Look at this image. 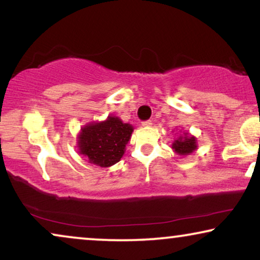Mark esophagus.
<instances>
[{
    "instance_id": "1",
    "label": "esophagus",
    "mask_w": 260,
    "mask_h": 260,
    "mask_svg": "<svg viewBox=\"0 0 260 260\" xmlns=\"http://www.w3.org/2000/svg\"><path fill=\"white\" fill-rule=\"evenodd\" d=\"M151 120H145V122H142V125L143 126H150L151 125Z\"/></svg>"
}]
</instances>
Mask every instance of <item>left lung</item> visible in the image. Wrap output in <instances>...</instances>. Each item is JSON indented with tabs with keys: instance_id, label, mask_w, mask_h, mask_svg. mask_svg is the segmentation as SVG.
Returning <instances> with one entry per match:
<instances>
[{
	"instance_id": "left-lung-1",
	"label": "left lung",
	"mask_w": 260,
	"mask_h": 260,
	"mask_svg": "<svg viewBox=\"0 0 260 260\" xmlns=\"http://www.w3.org/2000/svg\"><path fill=\"white\" fill-rule=\"evenodd\" d=\"M172 148L174 149V151H175L177 155L180 156L189 155L194 150H197L198 148L197 138L191 136V135H188L187 133L183 135H180V136L174 141V143L172 144Z\"/></svg>"
}]
</instances>
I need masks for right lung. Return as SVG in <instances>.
Returning <instances> with one entry per match:
<instances>
[{
	"instance_id": "obj_1",
	"label": "right lung",
	"mask_w": 260,
	"mask_h": 260,
	"mask_svg": "<svg viewBox=\"0 0 260 260\" xmlns=\"http://www.w3.org/2000/svg\"><path fill=\"white\" fill-rule=\"evenodd\" d=\"M133 131V125L123 123L118 117L109 116L106 120L87 124L81 129L78 150L90 163L103 168L111 167L120 161Z\"/></svg>"
}]
</instances>
